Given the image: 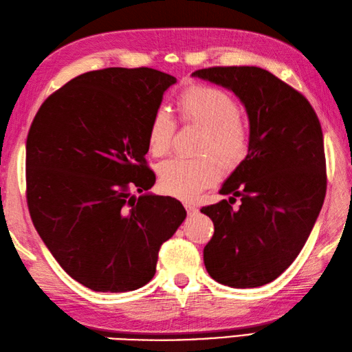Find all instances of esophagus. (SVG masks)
I'll list each match as a JSON object with an SVG mask.
<instances>
[{
	"mask_svg": "<svg viewBox=\"0 0 352 352\" xmlns=\"http://www.w3.org/2000/svg\"><path fill=\"white\" fill-rule=\"evenodd\" d=\"M185 209H186V212L188 214H194L197 210V205H194V203H185Z\"/></svg>",
	"mask_w": 352,
	"mask_h": 352,
	"instance_id": "esophagus-1",
	"label": "esophagus"
}]
</instances>
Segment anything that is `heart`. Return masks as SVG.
<instances>
[{
  "instance_id": "1",
  "label": "heart",
  "mask_w": 352,
  "mask_h": 352,
  "mask_svg": "<svg viewBox=\"0 0 352 352\" xmlns=\"http://www.w3.org/2000/svg\"><path fill=\"white\" fill-rule=\"evenodd\" d=\"M179 119L185 124L201 128L196 158H173L161 164L160 184L167 194L191 200L221 175L220 158L226 166H236L250 147V124L239 113L229 93L205 84H191L176 99ZM176 123L167 111H155L146 132V142L153 156L166 155L173 142ZM212 151L216 154H208Z\"/></svg>"
}]
</instances>
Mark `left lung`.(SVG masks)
<instances>
[{
  "label": "left lung",
  "instance_id": "1",
  "mask_svg": "<svg viewBox=\"0 0 352 352\" xmlns=\"http://www.w3.org/2000/svg\"><path fill=\"white\" fill-rule=\"evenodd\" d=\"M232 90L245 105L250 147L220 194L201 208L214 223L203 250L209 276L230 287L276 280L300 254L327 191L321 123L298 90L256 66H215L192 74ZM241 199L238 208L231 205Z\"/></svg>",
  "mask_w": 352,
  "mask_h": 352
}]
</instances>
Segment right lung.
<instances>
[{"label":"right lung","instance_id":"right-lung-1","mask_svg":"<svg viewBox=\"0 0 352 352\" xmlns=\"http://www.w3.org/2000/svg\"><path fill=\"white\" fill-rule=\"evenodd\" d=\"M176 78L151 67L82 74L45 99L27 137V205L67 274L96 292L149 283L182 203L152 196L146 132ZM135 189L140 198L130 196Z\"/></svg>","mask_w":352,"mask_h":352}]
</instances>
